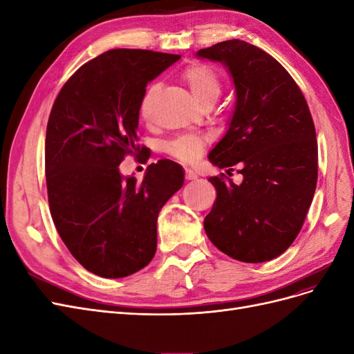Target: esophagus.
Segmentation results:
<instances>
[{"label":"esophagus","mask_w":354,"mask_h":354,"mask_svg":"<svg viewBox=\"0 0 354 354\" xmlns=\"http://www.w3.org/2000/svg\"><path fill=\"white\" fill-rule=\"evenodd\" d=\"M185 173H186V180H196L198 178V174L195 173V171L194 169H190V168H186L185 169Z\"/></svg>","instance_id":"obj_1"}]
</instances>
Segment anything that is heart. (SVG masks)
<instances>
[{"mask_svg": "<svg viewBox=\"0 0 354 354\" xmlns=\"http://www.w3.org/2000/svg\"><path fill=\"white\" fill-rule=\"evenodd\" d=\"M183 78L187 82L190 87L192 93H194L198 102H205L212 97H218L220 94V80L218 75L216 73L212 68L208 65H202V63H194L185 69L183 72ZM159 91V84L153 82L147 87L145 91L142 103H140V113L142 116L149 115V108H151V103L156 93ZM207 143V138L203 136L198 134H181L173 140H169L165 143V151L183 162H192L195 160L203 149V145Z\"/></svg>", "mask_w": 354, "mask_h": 354, "instance_id": "obj_1", "label": "heart"}]
</instances>
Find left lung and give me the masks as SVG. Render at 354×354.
<instances>
[{
	"label": "left lung",
	"mask_w": 354,
	"mask_h": 354,
	"mask_svg": "<svg viewBox=\"0 0 354 354\" xmlns=\"http://www.w3.org/2000/svg\"><path fill=\"white\" fill-rule=\"evenodd\" d=\"M196 57L221 63L236 93L227 131L208 159L218 168L239 164L243 177L241 185L224 174L208 178L217 198L203 229L234 260H273L301 230L316 190L317 142L307 102L281 63L250 42L223 41Z\"/></svg>",
	"instance_id": "1"
}]
</instances>
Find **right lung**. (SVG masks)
<instances>
[{"label": "right lung", "instance_id": "1", "mask_svg": "<svg viewBox=\"0 0 354 354\" xmlns=\"http://www.w3.org/2000/svg\"><path fill=\"white\" fill-rule=\"evenodd\" d=\"M180 59L151 50L115 48L82 65L63 85L47 124L50 212L71 254L88 272L118 279L146 267L156 252V220L185 183L169 159L142 181L120 164L136 145L147 84Z\"/></svg>", "mask_w": 354, "mask_h": 354}]
</instances>
